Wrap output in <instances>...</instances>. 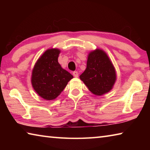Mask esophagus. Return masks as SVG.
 Wrapping results in <instances>:
<instances>
[{
	"label": "esophagus",
	"instance_id": "1",
	"mask_svg": "<svg viewBox=\"0 0 150 150\" xmlns=\"http://www.w3.org/2000/svg\"><path fill=\"white\" fill-rule=\"evenodd\" d=\"M73 76H74L75 77H78V76H79V73H78V72L77 71H74L73 73Z\"/></svg>",
	"mask_w": 150,
	"mask_h": 150
}]
</instances>
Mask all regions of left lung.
Listing matches in <instances>:
<instances>
[{
	"mask_svg": "<svg viewBox=\"0 0 150 150\" xmlns=\"http://www.w3.org/2000/svg\"><path fill=\"white\" fill-rule=\"evenodd\" d=\"M79 77L91 93L102 96L112 89L116 72L107 54L96 48L88 53L87 68Z\"/></svg>",
	"mask_w": 150,
	"mask_h": 150,
	"instance_id": "1",
	"label": "left lung"
}]
</instances>
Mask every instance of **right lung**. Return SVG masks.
<instances>
[{
    "instance_id": "add662e5",
    "label": "right lung",
    "mask_w": 150,
    "mask_h": 150,
    "mask_svg": "<svg viewBox=\"0 0 150 150\" xmlns=\"http://www.w3.org/2000/svg\"><path fill=\"white\" fill-rule=\"evenodd\" d=\"M61 51L50 48L45 51L33 68L31 83L36 93L46 100L56 98L73 76L58 62Z\"/></svg>"
}]
</instances>
